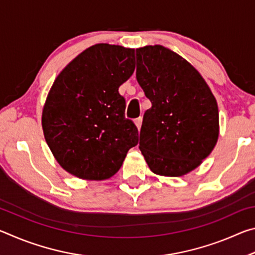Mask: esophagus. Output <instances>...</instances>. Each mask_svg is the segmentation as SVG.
<instances>
[{"label": "esophagus", "instance_id": "obj_1", "mask_svg": "<svg viewBox=\"0 0 255 255\" xmlns=\"http://www.w3.org/2000/svg\"><path fill=\"white\" fill-rule=\"evenodd\" d=\"M141 122H143V118H141V117H138V118L135 119V125L137 126L138 130H139L140 127H141Z\"/></svg>", "mask_w": 255, "mask_h": 255}]
</instances>
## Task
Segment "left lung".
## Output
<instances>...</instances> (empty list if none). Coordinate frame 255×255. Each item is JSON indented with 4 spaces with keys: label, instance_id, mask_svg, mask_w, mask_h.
Masks as SVG:
<instances>
[{
    "label": "left lung",
    "instance_id": "left-lung-1",
    "mask_svg": "<svg viewBox=\"0 0 255 255\" xmlns=\"http://www.w3.org/2000/svg\"><path fill=\"white\" fill-rule=\"evenodd\" d=\"M136 77L152 107L139 149L154 173L181 176L200 165L218 139V107L191 64L162 46L136 49Z\"/></svg>",
    "mask_w": 255,
    "mask_h": 255
}]
</instances>
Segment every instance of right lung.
I'll list each match as a JSON object with an SVG mask.
<instances>
[{"label": "right lung", "instance_id": "add662e5", "mask_svg": "<svg viewBox=\"0 0 255 255\" xmlns=\"http://www.w3.org/2000/svg\"><path fill=\"white\" fill-rule=\"evenodd\" d=\"M133 71L132 49L99 44L73 59L55 80L42 129L64 170L81 179H108L138 144V129L125 117L126 100L119 93Z\"/></svg>", "mask_w": 255, "mask_h": 255}]
</instances>
